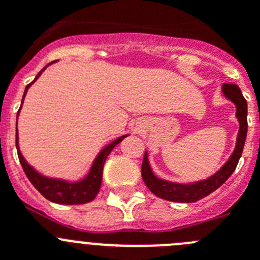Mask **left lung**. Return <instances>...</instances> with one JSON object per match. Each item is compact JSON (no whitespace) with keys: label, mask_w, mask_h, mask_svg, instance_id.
Instances as JSON below:
<instances>
[{"label":"left lung","mask_w":260,"mask_h":260,"mask_svg":"<svg viewBox=\"0 0 260 260\" xmlns=\"http://www.w3.org/2000/svg\"><path fill=\"white\" fill-rule=\"evenodd\" d=\"M222 93L225 95V98L232 100L236 104V107H237L236 116H237L238 122H240L237 143H236V148H234L229 160L225 162L224 167L217 173L211 176L207 180L182 185V183L168 182V181L157 178L152 173V169H151L150 164H148V158H147L146 152L144 153L143 162H142V177H143V181L147 187L156 197L165 199V201L180 202V203H192V202L201 201L204 197H207L211 192L215 191L216 189H219L220 186L228 180L229 177L232 176V173L236 171L238 160H240L241 155H242L243 146H245V141H246L247 135V103L237 84L224 83L222 84Z\"/></svg>","instance_id":"left-lung-1"}]
</instances>
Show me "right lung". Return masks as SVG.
I'll list each match as a JSON object with an SVG mask.
<instances>
[{
	"mask_svg": "<svg viewBox=\"0 0 260 260\" xmlns=\"http://www.w3.org/2000/svg\"><path fill=\"white\" fill-rule=\"evenodd\" d=\"M45 69H47V66L36 75L35 80L40 77V74L45 70ZM35 80H34V82H35ZM34 82L27 84L26 89H24V95H23L22 99V104L23 100H24V96H26L27 89H28V87L31 86ZM22 104H20V107H22ZM18 114H19V110H18ZM126 137H127V135L119 137L118 139H116V141H113L110 144H108L104 150H102V152L99 153L98 157L95 158V161H93L92 167H91L89 173L87 174L86 178H83V180L79 181V182H68V181L56 180V178H48V177L39 174L31 165H28V162L24 160V157H23L22 153H20L19 147H18V132L17 141L15 142H17L18 157H19V161L23 168V171L26 173L29 182L35 186V189L38 190L44 198L58 204H84L93 201L96 195H98L99 190H100V186H102L103 168H104L105 160H107L110 151L113 150L114 147Z\"/></svg>",
	"mask_w": 260,
	"mask_h": 260,
	"instance_id": "obj_1",
	"label": "right lung"
}]
</instances>
